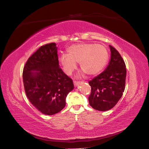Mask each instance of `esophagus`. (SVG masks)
<instances>
[{"label": "esophagus", "instance_id": "esophagus-1", "mask_svg": "<svg viewBox=\"0 0 149 149\" xmlns=\"http://www.w3.org/2000/svg\"><path fill=\"white\" fill-rule=\"evenodd\" d=\"M79 84V81H74V86H77Z\"/></svg>", "mask_w": 149, "mask_h": 149}]
</instances>
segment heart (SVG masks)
Here are the masks:
<instances>
[{
  "instance_id": "1",
  "label": "heart",
  "mask_w": 149,
  "mask_h": 149,
  "mask_svg": "<svg viewBox=\"0 0 149 149\" xmlns=\"http://www.w3.org/2000/svg\"><path fill=\"white\" fill-rule=\"evenodd\" d=\"M68 54H62L58 58L65 73L70 75L77 68V63L83 73L89 76L99 74L105 66L108 59L106 48L101 44L78 43L68 48Z\"/></svg>"
}]
</instances>
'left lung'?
<instances>
[{
  "label": "left lung",
  "instance_id": "left-lung-1",
  "mask_svg": "<svg viewBox=\"0 0 149 149\" xmlns=\"http://www.w3.org/2000/svg\"><path fill=\"white\" fill-rule=\"evenodd\" d=\"M111 59L102 73L89 82L91 87L88 97L89 105L100 111L114 107L121 98L125 89L126 68L119 53L109 45Z\"/></svg>",
  "mask_w": 149,
  "mask_h": 149
}]
</instances>
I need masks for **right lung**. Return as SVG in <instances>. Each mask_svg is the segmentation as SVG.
I'll return each mask as SVG.
<instances>
[{
	"label": "right lung",
	"instance_id": "right-lung-1",
	"mask_svg": "<svg viewBox=\"0 0 149 149\" xmlns=\"http://www.w3.org/2000/svg\"><path fill=\"white\" fill-rule=\"evenodd\" d=\"M55 43L40 47L26 61L23 81L26 95L30 102L45 115L61 111L66 98L74 89L73 81L59 66Z\"/></svg>",
	"mask_w": 149,
	"mask_h": 149
}]
</instances>
